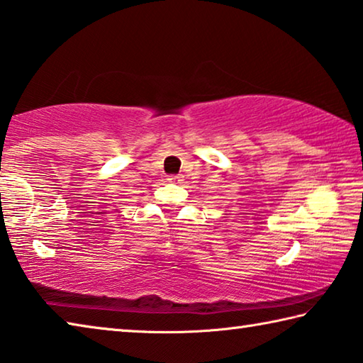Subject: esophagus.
I'll return each instance as SVG.
<instances>
[{
  "label": "esophagus",
  "mask_w": 363,
  "mask_h": 363,
  "mask_svg": "<svg viewBox=\"0 0 363 363\" xmlns=\"http://www.w3.org/2000/svg\"><path fill=\"white\" fill-rule=\"evenodd\" d=\"M182 175H169V178H167V182L169 183H178V182H182Z\"/></svg>",
  "instance_id": "obj_1"
}]
</instances>
